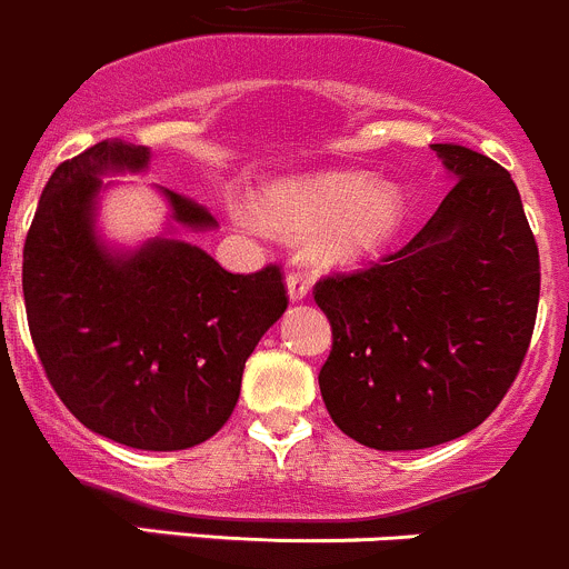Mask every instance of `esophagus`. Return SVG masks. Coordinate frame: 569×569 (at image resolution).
Instances as JSON below:
<instances>
[{
  "mask_svg": "<svg viewBox=\"0 0 569 569\" xmlns=\"http://www.w3.org/2000/svg\"><path fill=\"white\" fill-rule=\"evenodd\" d=\"M287 292H290L292 301H303L309 292V279L301 271H290L287 273Z\"/></svg>",
  "mask_w": 569,
  "mask_h": 569,
  "instance_id": "esophagus-1",
  "label": "esophagus"
}]
</instances>
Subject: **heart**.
Here are the masks:
<instances>
[{
    "instance_id": "1",
    "label": "heart",
    "mask_w": 569,
    "mask_h": 569,
    "mask_svg": "<svg viewBox=\"0 0 569 569\" xmlns=\"http://www.w3.org/2000/svg\"><path fill=\"white\" fill-rule=\"evenodd\" d=\"M268 227L301 234L332 221L318 240L323 260H357L385 246L403 221L396 184L370 182L368 173L337 171L268 188L257 201Z\"/></svg>"
}]
</instances>
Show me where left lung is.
I'll return each mask as SVG.
<instances>
[{
  "instance_id": "left-lung-1",
  "label": "left lung",
  "mask_w": 569,
  "mask_h": 569,
  "mask_svg": "<svg viewBox=\"0 0 569 569\" xmlns=\"http://www.w3.org/2000/svg\"><path fill=\"white\" fill-rule=\"evenodd\" d=\"M431 149L453 188L403 249L320 277L331 351L320 396L342 435L418 451L495 412L531 346L539 249L509 171L465 146Z\"/></svg>"
}]
</instances>
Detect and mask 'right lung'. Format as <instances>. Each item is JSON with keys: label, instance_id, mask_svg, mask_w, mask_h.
Returning a JSON list of instances; mask_svg holds the SVG:
<instances>
[{"label": "right lung", "instance_id": "1", "mask_svg": "<svg viewBox=\"0 0 569 569\" xmlns=\"http://www.w3.org/2000/svg\"><path fill=\"white\" fill-rule=\"evenodd\" d=\"M146 162V146L118 140L60 162L27 232L21 287L32 346L66 409L121 446L182 451L232 418L246 359L290 298L279 266L229 273L182 240L104 254L91 229L99 177ZM166 193L179 223H216L207 207Z\"/></svg>", "mask_w": 569, "mask_h": 569}]
</instances>
